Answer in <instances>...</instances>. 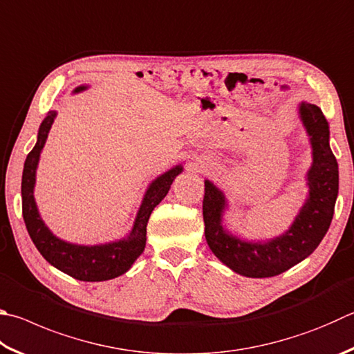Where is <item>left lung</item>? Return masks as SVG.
Here are the masks:
<instances>
[{
    "label": "left lung",
    "instance_id": "8db88e82",
    "mask_svg": "<svg viewBox=\"0 0 354 354\" xmlns=\"http://www.w3.org/2000/svg\"><path fill=\"white\" fill-rule=\"evenodd\" d=\"M299 119L310 139L313 162L305 175L308 195L283 234L268 240H243L224 226L229 201L204 181V235L212 252L234 272L250 279L274 277L310 257L328 232L339 194V167L330 149V125L317 105L300 102Z\"/></svg>",
    "mask_w": 354,
    "mask_h": 354
}]
</instances>
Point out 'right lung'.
<instances>
[{"instance_id": "right-lung-1", "label": "right lung", "mask_w": 354, "mask_h": 354, "mask_svg": "<svg viewBox=\"0 0 354 354\" xmlns=\"http://www.w3.org/2000/svg\"><path fill=\"white\" fill-rule=\"evenodd\" d=\"M89 85H80L74 89V94L88 89ZM57 111H49L38 128L35 147L26 158L23 179H21V198H23V218L26 229L34 241L44 260L50 263L59 271L65 272L71 277L82 281H105L125 274L144 252L147 241V223L153 209L162 201L169 194L171 183L184 170L183 164H178L167 170L162 175L149 184L142 203L134 218L133 227L124 239L100 243V244H77L65 241L53 234L38 212L34 190L38 162L46 144L48 134L50 131Z\"/></svg>"}]
</instances>
